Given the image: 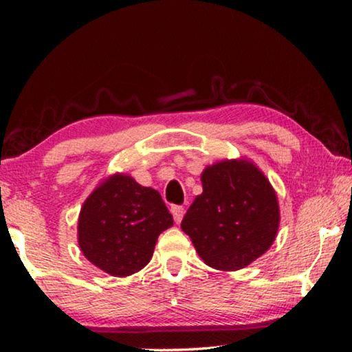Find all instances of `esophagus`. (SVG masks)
I'll use <instances>...</instances> for the list:
<instances>
[{
  "label": "esophagus",
  "instance_id": "34e87169",
  "mask_svg": "<svg viewBox=\"0 0 352 352\" xmlns=\"http://www.w3.org/2000/svg\"><path fill=\"white\" fill-rule=\"evenodd\" d=\"M171 213H173V218H175V223L179 224L181 221H182V218H184L186 210H184V206L173 205V206H171Z\"/></svg>",
  "mask_w": 352,
  "mask_h": 352
}]
</instances>
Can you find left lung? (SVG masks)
I'll use <instances>...</instances> for the list:
<instances>
[{
	"label": "left lung",
	"instance_id": "1",
	"mask_svg": "<svg viewBox=\"0 0 352 352\" xmlns=\"http://www.w3.org/2000/svg\"><path fill=\"white\" fill-rule=\"evenodd\" d=\"M201 186L181 223L200 258L237 271L267 252L280 214L266 176L248 162H219L201 173Z\"/></svg>",
	"mask_w": 352,
	"mask_h": 352
}]
</instances>
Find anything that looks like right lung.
Instances as JSON below:
<instances>
[{
	"mask_svg": "<svg viewBox=\"0 0 352 352\" xmlns=\"http://www.w3.org/2000/svg\"><path fill=\"white\" fill-rule=\"evenodd\" d=\"M171 226L173 216L155 189L115 175L85 201L78 243L94 266L126 277L151 261L158 235Z\"/></svg>",
	"mask_w": 352,
	"mask_h": 352,
	"instance_id": "right-lung-1",
	"label": "right lung"
}]
</instances>
